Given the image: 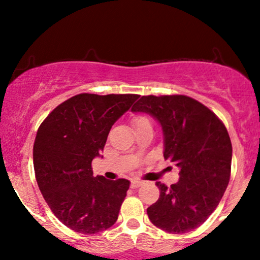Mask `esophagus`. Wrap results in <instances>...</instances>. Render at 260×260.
I'll list each match as a JSON object with an SVG mask.
<instances>
[{"label":"esophagus","mask_w":260,"mask_h":260,"mask_svg":"<svg viewBox=\"0 0 260 260\" xmlns=\"http://www.w3.org/2000/svg\"><path fill=\"white\" fill-rule=\"evenodd\" d=\"M142 184H143L142 181L134 180V181H132V183H131V187H132V188H138V187L142 186Z\"/></svg>","instance_id":"1"}]
</instances>
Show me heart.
<instances>
[{
  "mask_svg": "<svg viewBox=\"0 0 260 260\" xmlns=\"http://www.w3.org/2000/svg\"><path fill=\"white\" fill-rule=\"evenodd\" d=\"M145 122H149V118L145 115H142V113H138V115H134L133 117H132L133 127L140 126V124L145 123Z\"/></svg>",
  "mask_w": 260,
  "mask_h": 260,
  "instance_id": "obj_1",
  "label": "heart"
}]
</instances>
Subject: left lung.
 <instances>
[{
  "label": "left lung",
  "instance_id": "1",
  "mask_svg": "<svg viewBox=\"0 0 260 260\" xmlns=\"http://www.w3.org/2000/svg\"><path fill=\"white\" fill-rule=\"evenodd\" d=\"M132 110L160 122L164 157L180 168L177 183L168 188L156 182L160 197L147 209L149 219L170 234L198 229L219 205L231 176L232 145L225 124L186 95H147Z\"/></svg>",
  "mask_w": 260,
  "mask_h": 260
}]
</instances>
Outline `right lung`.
<instances>
[{
	"label": "right lung",
	"mask_w": 260,
	"mask_h": 260,
	"mask_svg": "<svg viewBox=\"0 0 260 260\" xmlns=\"http://www.w3.org/2000/svg\"><path fill=\"white\" fill-rule=\"evenodd\" d=\"M138 98L74 95L39 127L32 148L39 189L53 215L73 231L94 235L117 221L129 181L94 177L91 161L104 150L112 124Z\"/></svg>",
	"instance_id": "right-lung-1"
}]
</instances>
